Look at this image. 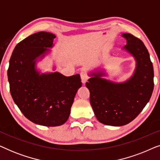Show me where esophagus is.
I'll use <instances>...</instances> for the list:
<instances>
[{"instance_id": "esophagus-1", "label": "esophagus", "mask_w": 160, "mask_h": 160, "mask_svg": "<svg viewBox=\"0 0 160 160\" xmlns=\"http://www.w3.org/2000/svg\"><path fill=\"white\" fill-rule=\"evenodd\" d=\"M80 76H81V78H82V82L83 84H85V83L87 82V79H88V75H87L86 72H81L80 73Z\"/></svg>"}]
</instances>
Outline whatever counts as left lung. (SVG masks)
I'll list each match as a JSON object with an SVG mask.
<instances>
[{"label": "left lung", "mask_w": 160, "mask_h": 160, "mask_svg": "<svg viewBox=\"0 0 160 160\" xmlns=\"http://www.w3.org/2000/svg\"><path fill=\"white\" fill-rule=\"evenodd\" d=\"M127 44L124 49L136 60L132 77L122 83L102 78L101 72L92 73L86 83L90 92L89 101L97 119L111 126L130 123L149 101L154 89V68L146 47L141 39L130 33H123Z\"/></svg>", "instance_id": "1"}]
</instances>
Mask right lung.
I'll return each instance as SVG.
<instances>
[{
	"instance_id": "right-lung-1",
	"label": "right lung",
	"mask_w": 160,
	"mask_h": 160,
	"mask_svg": "<svg viewBox=\"0 0 160 160\" xmlns=\"http://www.w3.org/2000/svg\"><path fill=\"white\" fill-rule=\"evenodd\" d=\"M55 37L41 31L17 43L7 72L11 95L21 112L33 123L47 127L67 121L82 84L79 74L65 76L58 72L40 74L36 71V59L49 51Z\"/></svg>"
}]
</instances>
